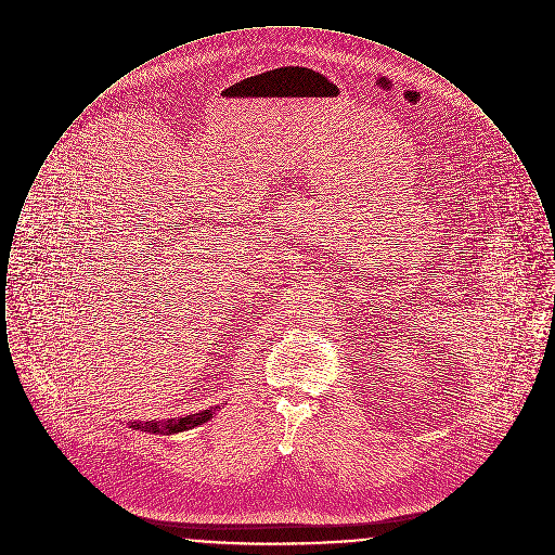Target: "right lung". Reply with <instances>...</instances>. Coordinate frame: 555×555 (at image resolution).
Instances as JSON below:
<instances>
[{"label": "right lung", "mask_w": 555, "mask_h": 555, "mask_svg": "<svg viewBox=\"0 0 555 555\" xmlns=\"http://www.w3.org/2000/svg\"><path fill=\"white\" fill-rule=\"evenodd\" d=\"M216 408L210 410H204L199 414H191L185 418H168V421H150V423H131L132 428H139L143 433H154V435H175V433H181V430H189L193 426H199V424L208 423L211 416H214Z\"/></svg>", "instance_id": "obj_1"}]
</instances>
